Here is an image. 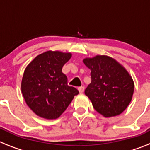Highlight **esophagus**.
Listing matches in <instances>:
<instances>
[{"mask_svg": "<svg viewBox=\"0 0 150 150\" xmlns=\"http://www.w3.org/2000/svg\"><path fill=\"white\" fill-rule=\"evenodd\" d=\"M78 91L80 92V93H82L84 91L83 86H80V87H79V88H78Z\"/></svg>", "mask_w": 150, "mask_h": 150, "instance_id": "esophagus-1", "label": "esophagus"}]
</instances>
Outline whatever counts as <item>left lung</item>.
Wrapping results in <instances>:
<instances>
[{
    "instance_id": "left-lung-1",
    "label": "left lung",
    "mask_w": 150,
    "mask_h": 150,
    "mask_svg": "<svg viewBox=\"0 0 150 150\" xmlns=\"http://www.w3.org/2000/svg\"><path fill=\"white\" fill-rule=\"evenodd\" d=\"M91 70V83L85 94L93 108L104 117L121 114L133 98L134 82L125 67L113 58L96 55L83 59Z\"/></svg>"
}]
</instances>
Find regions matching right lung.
<instances>
[{"mask_svg":"<svg viewBox=\"0 0 150 150\" xmlns=\"http://www.w3.org/2000/svg\"><path fill=\"white\" fill-rule=\"evenodd\" d=\"M71 53L48 50L32 60L23 72L21 93L26 103L36 115L47 120L60 117L78 90L67 85L62 67Z\"/></svg>","mask_w":150,"mask_h":150,"instance_id":"right-lung-1","label":"right lung"}]
</instances>
